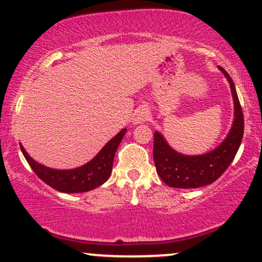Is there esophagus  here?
<instances>
[{"label": "esophagus", "instance_id": "1", "mask_svg": "<svg viewBox=\"0 0 262 262\" xmlns=\"http://www.w3.org/2000/svg\"><path fill=\"white\" fill-rule=\"evenodd\" d=\"M149 117H150V112H149L148 108L139 107L137 110V112H135L133 122L135 123V124H141V123H145L146 121H148Z\"/></svg>", "mask_w": 262, "mask_h": 262}]
</instances>
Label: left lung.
<instances>
[{
    "label": "left lung",
    "mask_w": 262,
    "mask_h": 262,
    "mask_svg": "<svg viewBox=\"0 0 262 262\" xmlns=\"http://www.w3.org/2000/svg\"><path fill=\"white\" fill-rule=\"evenodd\" d=\"M219 70L224 74L230 83L234 100V121L229 134L221 145L203 155H183L173 150L165 138L154 133V162L156 172L170 187L198 188L210 185L223 175L231 161L235 158L237 149L244 135V116L237 98L235 86L229 74L222 66Z\"/></svg>",
    "instance_id": "left-lung-1"
}]
</instances>
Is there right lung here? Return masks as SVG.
<instances>
[{"label": "right lung", "mask_w": 262, "mask_h": 262, "mask_svg": "<svg viewBox=\"0 0 262 262\" xmlns=\"http://www.w3.org/2000/svg\"><path fill=\"white\" fill-rule=\"evenodd\" d=\"M125 132L127 129H122L116 137L108 141L91 161L87 162L83 166L71 170H54L44 166L33 160L20 144L19 146L29 166L41 181L59 192L80 193V192L91 191L107 181L112 172L114 155Z\"/></svg>", "instance_id": "1"}]
</instances>
